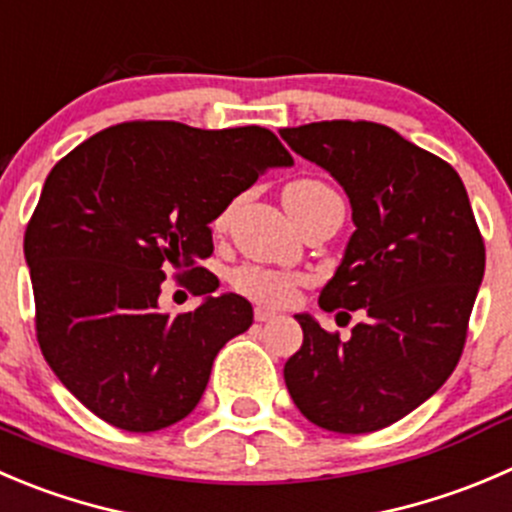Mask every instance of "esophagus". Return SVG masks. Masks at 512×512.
Here are the masks:
<instances>
[{
    "mask_svg": "<svg viewBox=\"0 0 512 512\" xmlns=\"http://www.w3.org/2000/svg\"><path fill=\"white\" fill-rule=\"evenodd\" d=\"M275 317H277V312L272 310V307H265V305L255 307V320L257 322H270V320H275Z\"/></svg>",
    "mask_w": 512,
    "mask_h": 512,
    "instance_id": "34e87169",
    "label": "esophagus"
}]
</instances>
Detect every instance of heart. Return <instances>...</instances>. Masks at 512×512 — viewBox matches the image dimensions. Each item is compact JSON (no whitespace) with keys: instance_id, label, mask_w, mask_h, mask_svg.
Segmentation results:
<instances>
[{"instance_id":"b5f03b06","label":"heart","mask_w":512,"mask_h":512,"mask_svg":"<svg viewBox=\"0 0 512 512\" xmlns=\"http://www.w3.org/2000/svg\"><path fill=\"white\" fill-rule=\"evenodd\" d=\"M327 192V187L317 180H295L282 192L285 207H297L312 200L315 195ZM235 287L255 300L270 302V305H287L297 292V277L287 272L265 270V267H242L235 272Z\"/></svg>"}]
</instances>
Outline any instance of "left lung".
<instances>
[{"mask_svg":"<svg viewBox=\"0 0 512 512\" xmlns=\"http://www.w3.org/2000/svg\"><path fill=\"white\" fill-rule=\"evenodd\" d=\"M280 137L330 172L352 207L355 232L320 307L367 315L347 340L295 315L302 347L285 362V385L317 428H388L443 388L463 352L485 272L468 192L448 162L385 124L332 119Z\"/></svg>","mask_w":512,"mask_h":512,"instance_id":"left-lung-1","label":"left lung"}]
</instances>
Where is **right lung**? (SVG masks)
Instances as JSON below:
<instances>
[{
  "instance_id": "right-lung-1",
  "label": "right lung",
  "mask_w": 512,
  "mask_h": 512,
  "mask_svg": "<svg viewBox=\"0 0 512 512\" xmlns=\"http://www.w3.org/2000/svg\"><path fill=\"white\" fill-rule=\"evenodd\" d=\"M290 152L265 127L197 130L124 122L89 137L47 175L24 232L37 340L64 388L97 418L155 433L192 413L227 340L252 305L222 292L197 260L210 222ZM170 271L192 274L203 302L159 312Z\"/></svg>"
}]
</instances>
